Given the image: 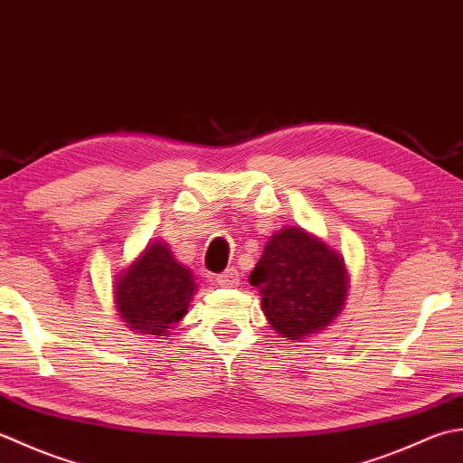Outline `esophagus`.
I'll use <instances>...</instances> for the list:
<instances>
[{
  "mask_svg": "<svg viewBox=\"0 0 463 463\" xmlns=\"http://www.w3.org/2000/svg\"><path fill=\"white\" fill-rule=\"evenodd\" d=\"M240 271L235 269V268H228L225 269L223 273H220L218 276V286H222V288H235V286H240Z\"/></svg>",
  "mask_w": 463,
  "mask_h": 463,
  "instance_id": "1",
  "label": "esophagus"
}]
</instances>
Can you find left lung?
Listing matches in <instances>:
<instances>
[{
	"mask_svg": "<svg viewBox=\"0 0 463 463\" xmlns=\"http://www.w3.org/2000/svg\"><path fill=\"white\" fill-rule=\"evenodd\" d=\"M250 284L258 288L263 316L276 334L304 342L342 314L350 273L342 253L327 241L286 225L269 235Z\"/></svg>",
	"mask_w": 463,
	"mask_h": 463,
	"instance_id": "1",
	"label": "left lung"
}]
</instances>
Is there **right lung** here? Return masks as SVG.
<instances>
[{"mask_svg":"<svg viewBox=\"0 0 463 463\" xmlns=\"http://www.w3.org/2000/svg\"><path fill=\"white\" fill-rule=\"evenodd\" d=\"M197 291L192 269L164 240L147 241L113 281V304L126 326L144 339H169Z\"/></svg>","mask_w":463,"mask_h":463,"instance_id":"1","label":"right lung"}]
</instances>
